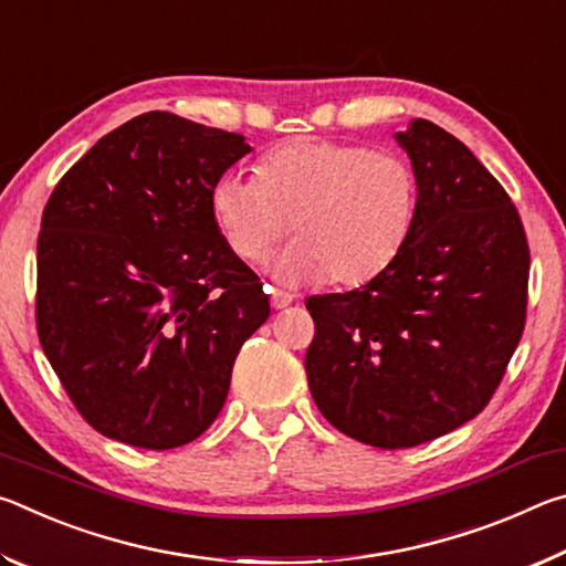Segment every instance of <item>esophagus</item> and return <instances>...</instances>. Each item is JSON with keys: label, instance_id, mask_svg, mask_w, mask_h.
I'll return each mask as SVG.
<instances>
[{"label": "esophagus", "instance_id": "esophagus-1", "mask_svg": "<svg viewBox=\"0 0 566 566\" xmlns=\"http://www.w3.org/2000/svg\"><path fill=\"white\" fill-rule=\"evenodd\" d=\"M270 302L274 310H284V306L292 304V294L282 290H270Z\"/></svg>", "mask_w": 566, "mask_h": 566}]
</instances>
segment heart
Masks as SVG:
<instances>
[{
  "mask_svg": "<svg viewBox=\"0 0 566 566\" xmlns=\"http://www.w3.org/2000/svg\"><path fill=\"white\" fill-rule=\"evenodd\" d=\"M415 169L391 151L327 139H292L256 167L222 175L209 195L214 222L242 262H260L286 237L272 272L284 284L359 286L405 249L417 219Z\"/></svg>",
  "mask_w": 566,
  "mask_h": 566,
  "instance_id": "heart-1",
  "label": "heart"
}]
</instances>
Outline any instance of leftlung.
<instances>
[{"label":"left lung","mask_w":566,"mask_h":566,"mask_svg":"<svg viewBox=\"0 0 566 566\" xmlns=\"http://www.w3.org/2000/svg\"><path fill=\"white\" fill-rule=\"evenodd\" d=\"M395 139L419 187L405 249L359 290L306 300L314 405L379 449L432 442L490 405L522 339L530 282L522 219L482 161L427 119Z\"/></svg>","instance_id":"obj_1"}]
</instances>
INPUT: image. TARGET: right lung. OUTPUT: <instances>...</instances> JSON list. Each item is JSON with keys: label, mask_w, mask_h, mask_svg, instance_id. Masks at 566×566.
<instances>
[{"label": "right lung", "mask_w": 566, "mask_h": 566, "mask_svg": "<svg viewBox=\"0 0 566 566\" xmlns=\"http://www.w3.org/2000/svg\"><path fill=\"white\" fill-rule=\"evenodd\" d=\"M242 134L147 112L54 187L36 242V329L99 434L175 449L224 407L242 344L270 317L260 276L214 222Z\"/></svg>", "instance_id": "add662e5"}]
</instances>
